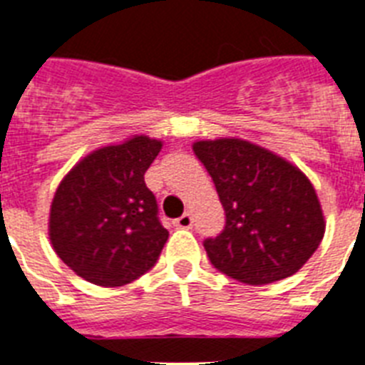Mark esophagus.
Returning a JSON list of instances; mask_svg holds the SVG:
<instances>
[{
  "mask_svg": "<svg viewBox=\"0 0 365 365\" xmlns=\"http://www.w3.org/2000/svg\"><path fill=\"white\" fill-rule=\"evenodd\" d=\"M174 223H176V227L180 229H191L193 227V217H191V214H183V216L178 217Z\"/></svg>",
  "mask_w": 365,
  "mask_h": 365,
  "instance_id": "34e87169",
  "label": "esophagus"
}]
</instances>
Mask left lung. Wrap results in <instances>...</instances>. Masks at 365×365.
Wrapping results in <instances>:
<instances>
[{"instance_id": "8db88e82", "label": "left lung", "mask_w": 365, "mask_h": 365, "mask_svg": "<svg viewBox=\"0 0 365 365\" xmlns=\"http://www.w3.org/2000/svg\"><path fill=\"white\" fill-rule=\"evenodd\" d=\"M193 151L225 210L222 233L205 240L212 265L250 286L299 271L326 229L309 178L282 157L239 138L197 142Z\"/></svg>"}]
</instances>
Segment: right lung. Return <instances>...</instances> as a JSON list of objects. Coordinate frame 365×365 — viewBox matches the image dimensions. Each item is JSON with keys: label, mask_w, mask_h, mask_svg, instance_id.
<instances>
[{"label": "right lung", "mask_w": 365, "mask_h": 365, "mask_svg": "<svg viewBox=\"0 0 365 365\" xmlns=\"http://www.w3.org/2000/svg\"><path fill=\"white\" fill-rule=\"evenodd\" d=\"M163 143L134 136L96 149L54 193L48 237L79 277L106 288L136 280L157 263L168 231L143 174Z\"/></svg>", "instance_id": "right-lung-1"}]
</instances>
